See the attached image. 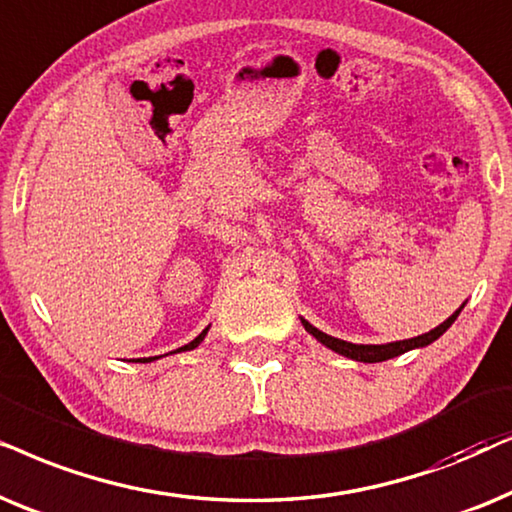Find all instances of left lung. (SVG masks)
<instances>
[{
  "label": "left lung",
  "mask_w": 512,
  "mask_h": 512,
  "mask_svg": "<svg viewBox=\"0 0 512 512\" xmlns=\"http://www.w3.org/2000/svg\"><path fill=\"white\" fill-rule=\"evenodd\" d=\"M463 306H466V302H463L459 309H456L452 316L445 320V323H440L438 327H433V330L426 332V335H419V337H412V339H403V342H391V344H351V342H344V339L325 335V332H320L318 327H313L309 320H304V318H302V325H304V330L309 332V335L316 337L318 342L323 344V346H327V349H330V351L339 353V356L358 360V363H381V360L403 356V353H407V351L424 349V346L433 344L435 339L445 335L449 327H452V323L456 320V316H459V313H461Z\"/></svg>",
  "instance_id": "obj_1"
}]
</instances>
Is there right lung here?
<instances>
[{
  "mask_svg": "<svg viewBox=\"0 0 512 512\" xmlns=\"http://www.w3.org/2000/svg\"><path fill=\"white\" fill-rule=\"evenodd\" d=\"M208 330H210V325L206 327V330H203V332H201V335H199V337H196V339H192V342H189V344H185V346H180V349H177V351H170V353H182V351H192V349H196V346H199V344L203 342V339H206V335H208ZM166 356H168V353H166ZM142 360H145V363H149V360H156V358H142Z\"/></svg>",
  "mask_w": 512,
  "mask_h": 512,
  "instance_id": "1",
  "label": "right lung"
}]
</instances>
